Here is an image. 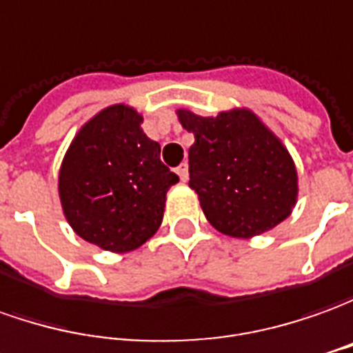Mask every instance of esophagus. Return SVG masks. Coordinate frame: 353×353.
Wrapping results in <instances>:
<instances>
[{"label": "esophagus", "mask_w": 353, "mask_h": 353, "mask_svg": "<svg viewBox=\"0 0 353 353\" xmlns=\"http://www.w3.org/2000/svg\"><path fill=\"white\" fill-rule=\"evenodd\" d=\"M177 176H179V179H181V181H187V179H189V166H187L185 162H183V164H181V166H177Z\"/></svg>", "instance_id": "obj_1"}]
</instances>
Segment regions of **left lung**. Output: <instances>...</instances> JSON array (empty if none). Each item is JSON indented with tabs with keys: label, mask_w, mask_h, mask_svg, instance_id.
<instances>
[{
	"label": "left lung",
	"mask_w": 353,
	"mask_h": 353,
	"mask_svg": "<svg viewBox=\"0 0 353 353\" xmlns=\"http://www.w3.org/2000/svg\"><path fill=\"white\" fill-rule=\"evenodd\" d=\"M177 117L195 135L189 148V187L218 232L253 237L290 216L297 196L294 160L253 112L201 117L177 110Z\"/></svg>",
	"instance_id": "obj_1"
}]
</instances>
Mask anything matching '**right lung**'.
Returning <instances> with one entry per match:
<instances>
[{"instance_id": "1", "label": "right lung", "mask_w": 353, "mask_h": 353, "mask_svg": "<svg viewBox=\"0 0 353 353\" xmlns=\"http://www.w3.org/2000/svg\"><path fill=\"white\" fill-rule=\"evenodd\" d=\"M141 123L133 108L102 110L77 133L59 170L67 222L85 241L114 253L133 251L157 234L168 189L179 181Z\"/></svg>"}]
</instances>
